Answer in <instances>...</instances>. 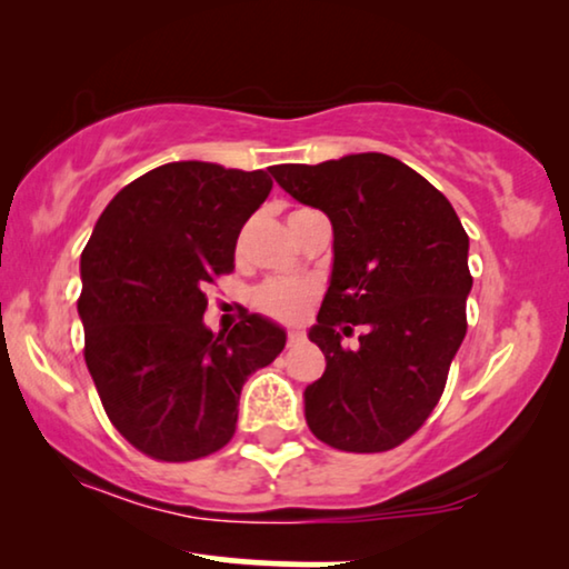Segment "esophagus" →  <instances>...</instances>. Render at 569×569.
<instances>
[{"label": "esophagus", "instance_id": "esophagus-1", "mask_svg": "<svg viewBox=\"0 0 569 569\" xmlns=\"http://www.w3.org/2000/svg\"><path fill=\"white\" fill-rule=\"evenodd\" d=\"M302 339H306V337H302V331H295V329H290V331H287V345H300V341Z\"/></svg>", "mask_w": 569, "mask_h": 569}]
</instances>
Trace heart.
Returning a JSON list of instances; mask_svg holds the SVG:
<instances>
[{
    "instance_id": "b5f03b06",
    "label": "heart",
    "mask_w": 569,
    "mask_h": 569,
    "mask_svg": "<svg viewBox=\"0 0 569 569\" xmlns=\"http://www.w3.org/2000/svg\"><path fill=\"white\" fill-rule=\"evenodd\" d=\"M313 300V287L308 282H292V279H274L259 287L253 295L256 308L279 321H298Z\"/></svg>"
}]
</instances>
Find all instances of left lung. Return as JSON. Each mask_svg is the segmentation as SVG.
Returning a JSON list of instances; mask_svg holds the SVG:
<instances>
[{
	"instance_id": "8db88e82",
	"label": "left lung",
	"mask_w": 569,
	"mask_h": 569,
	"mask_svg": "<svg viewBox=\"0 0 569 569\" xmlns=\"http://www.w3.org/2000/svg\"><path fill=\"white\" fill-rule=\"evenodd\" d=\"M271 176L333 230L329 290L308 331L326 370L302 393L306 422L331 448L391 450L430 417L466 337L469 236L450 201L391 154L274 166ZM352 325L366 333L345 350Z\"/></svg>"
}]
</instances>
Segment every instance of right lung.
<instances>
[{
    "instance_id": "1",
    "label": "right lung",
    "mask_w": 569,
    "mask_h": 569,
    "mask_svg": "<svg viewBox=\"0 0 569 569\" xmlns=\"http://www.w3.org/2000/svg\"><path fill=\"white\" fill-rule=\"evenodd\" d=\"M271 186L267 170L166 162L116 193L84 246V362L116 430L158 461L228 446L248 376L284 349L259 313L230 333L204 326V287L232 269Z\"/></svg>"
}]
</instances>
